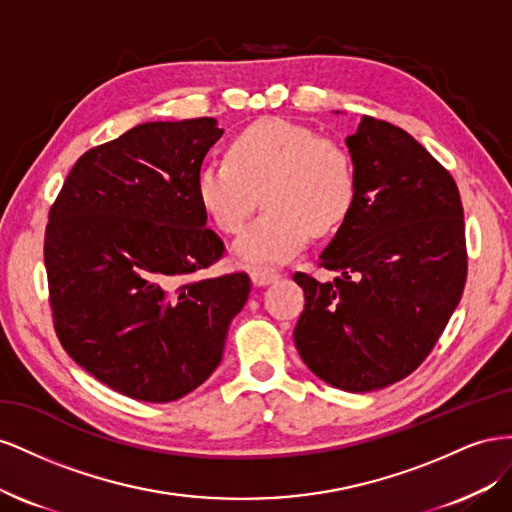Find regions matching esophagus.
<instances>
[{"label":"esophagus","instance_id":"34e87169","mask_svg":"<svg viewBox=\"0 0 512 512\" xmlns=\"http://www.w3.org/2000/svg\"><path fill=\"white\" fill-rule=\"evenodd\" d=\"M279 279H281V274L274 272V270H268V268H255L251 272V281L257 287H266L270 283H276Z\"/></svg>","mask_w":512,"mask_h":512}]
</instances>
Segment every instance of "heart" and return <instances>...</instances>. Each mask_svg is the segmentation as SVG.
Listing matches in <instances>:
<instances>
[{
  "label": "heart",
  "mask_w": 512,
  "mask_h": 512,
  "mask_svg": "<svg viewBox=\"0 0 512 512\" xmlns=\"http://www.w3.org/2000/svg\"><path fill=\"white\" fill-rule=\"evenodd\" d=\"M352 158L311 128L270 118L246 126L229 160H206L195 175L199 206L223 233H238L259 206L268 208L233 246L246 266L296 257L313 233H328L354 201Z\"/></svg>",
  "instance_id": "obj_1"
}]
</instances>
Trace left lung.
I'll use <instances>...</instances> for the list:
<instances>
[{
    "mask_svg": "<svg viewBox=\"0 0 512 512\" xmlns=\"http://www.w3.org/2000/svg\"><path fill=\"white\" fill-rule=\"evenodd\" d=\"M354 201L319 255L339 272H298L300 358L347 392L386 388L429 356L461 300L467 253L459 188L403 128L364 118L345 139Z\"/></svg>",
    "mask_w": 512,
    "mask_h": 512,
    "instance_id": "obj_1",
    "label": "left lung"
}]
</instances>
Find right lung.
<instances>
[{"mask_svg": "<svg viewBox=\"0 0 512 512\" xmlns=\"http://www.w3.org/2000/svg\"><path fill=\"white\" fill-rule=\"evenodd\" d=\"M223 133L214 118L130 128L77 160L49 212L57 337L81 369L130 399L178 401L206 382L251 294L244 272L193 279L223 255L195 193Z\"/></svg>", "mask_w": 512, "mask_h": 512, "instance_id": "1", "label": "right lung"}]
</instances>
